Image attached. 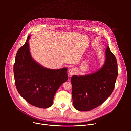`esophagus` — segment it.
I'll return each mask as SVG.
<instances>
[{
  "mask_svg": "<svg viewBox=\"0 0 131 131\" xmlns=\"http://www.w3.org/2000/svg\"><path fill=\"white\" fill-rule=\"evenodd\" d=\"M75 72H76V70L74 68H71L69 69V70H68V73L69 74V76L73 75V74L75 73Z\"/></svg>",
  "mask_w": 131,
  "mask_h": 131,
  "instance_id": "esophagus-1",
  "label": "esophagus"
}]
</instances>
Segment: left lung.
I'll return each mask as SVG.
<instances>
[{
	"mask_svg": "<svg viewBox=\"0 0 131 131\" xmlns=\"http://www.w3.org/2000/svg\"><path fill=\"white\" fill-rule=\"evenodd\" d=\"M103 66L85 75H73L71 82L73 106L79 111H89L103 104L111 95L118 77V64L108 46Z\"/></svg>",
	"mask_w": 131,
	"mask_h": 131,
	"instance_id": "obj_1",
	"label": "left lung"
}]
</instances>
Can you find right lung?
<instances>
[{"label":"right lung","mask_w":131,"mask_h":131,"mask_svg":"<svg viewBox=\"0 0 131 131\" xmlns=\"http://www.w3.org/2000/svg\"><path fill=\"white\" fill-rule=\"evenodd\" d=\"M17 51L13 72L18 92L29 104L40 108L50 107L56 92L68 80L67 68L44 67L32 58L28 41Z\"/></svg>","instance_id":"add662e5"}]
</instances>
